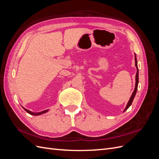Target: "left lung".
Returning a JSON list of instances; mask_svg holds the SVG:
<instances>
[{
	"mask_svg": "<svg viewBox=\"0 0 159 159\" xmlns=\"http://www.w3.org/2000/svg\"><path fill=\"white\" fill-rule=\"evenodd\" d=\"M134 61H135V66L137 68V74H136V76H135V87H134V91L133 92L131 98H130L129 99V101L128 102L127 104V106L125 107V109H124L123 112L125 111L131 106V105L132 104V102L133 101L134 99V96H135L136 95V93H137V87H138V84H139V70H138V66H137V57H136V54H134Z\"/></svg>",
	"mask_w": 159,
	"mask_h": 159,
	"instance_id": "left-lung-1",
	"label": "left lung"
}]
</instances>
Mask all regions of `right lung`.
I'll return each mask as SVG.
<instances>
[{
  "label": "right lung",
  "mask_w": 159,
  "mask_h": 159,
  "mask_svg": "<svg viewBox=\"0 0 159 159\" xmlns=\"http://www.w3.org/2000/svg\"><path fill=\"white\" fill-rule=\"evenodd\" d=\"M22 108L25 109L26 111L27 112V113H28L29 114H30V115H35V116H36V115H42V114H43V113H46V112H48V109H47V110H44V111H41V112H38V113H34V112H32V111H29V110H28V109H25V107H22Z\"/></svg>",
  "instance_id": "obj_1"
}]
</instances>
